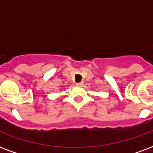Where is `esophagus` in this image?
Masks as SVG:
<instances>
[{"mask_svg": "<svg viewBox=\"0 0 153 153\" xmlns=\"http://www.w3.org/2000/svg\"><path fill=\"white\" fill-rule=\"evenodd\" d=\"M83 84H84L83 82H77L76 83V85H78V86H82Z\"/></svg>", "mask_w": 153, "mask_h": 153, "instance_id": "esophagus-1", "label": "esophagus"}]
</instances>
